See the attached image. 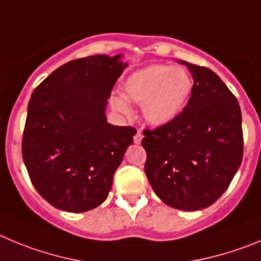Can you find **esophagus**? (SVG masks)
<instances>
[{
  "instance_id": "obj_1",
  "label": "esophagus",
  "mask_w": 261,
  "mask_h": 261,
  "mask_svg": "<svg viewBox=\"0 0 261 261\" xmlns=\"http://www.w3.org/2000/svg\"><path fill=\"white\" fill-rule=\"evenodd\" d=\"M142 139H143L142 131L138 130V131H136L135 136H134V143H135V144H140V142H142Z\"/></svg>"
}]
</instances>
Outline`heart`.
<instances>
[{
    "label": "heart",
    "instance_id": "1",
    "mask_svg": "<svg viewBox=\"0 0 261 261\" xmlns=\"http://www.w3.org/2000/svg\"><path fill=\"white\" fill-rule=\"evenodd\" d=\"M192 79L179 67L152 65L133 72L123 83L128 100L142 104L143 117L148 123L163 126L180 114L192 92ZM110 104L119 113H128L127 100L114 95Z\"/></svg>",
    "mask_w": 261,
    "mask_h": 261
}]
</instances>
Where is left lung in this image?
<instances>
[{
	"label": "left lung",
	"instance_id": "8db88e82",
	"mask_svg": "<svg viewBox=\"0 0 261 261\" xmlns=\"http://www.w3.org/2000/svg\"><path fill=\"white\" fill-rule=\"evenodd\" d=\"M194 79L187 107L154 130H144V170L166 205L199 211L227 190L243 157L238 100L208 67L179 61Z\"/></svg>",
	"mask_w": 261,
	"mask_h": 261
}]
</instances>
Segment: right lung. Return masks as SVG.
Returning <instances> with one entry per match:
<instances>
[{
	"label": "right lung",
	"mask_w": 261,
	"mask_h": 261,
	"mask_svg": "<svg viewBox=\"0 0 261 261\" xmlns=\"http://www.w3.org/2000/svg\"><path fill=\"white\" fill-rule=\"evenodd\" d=\"M121 57L70 61L32 92L23 161L37 192L58 210L81 213L104 203L133 143L135 128L110 125L105 117L108 98L127 66Z\"/></svg>",
	"instance_id": "obj_1"
}]
</instances>
